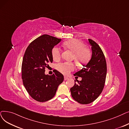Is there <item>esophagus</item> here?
Segmentation results:
<instances>
[{"label": "esophagus", "instance_id": "obj_1", "mask_svg": "<svg viewBox=\"0 0 129 129\" xmlns=\"http://www.w3.org/2000/svg\"><path fill=\"white\" fill-rule=\"evenodd\" d=\"M68 79H69V77H66V76H64V80H65V81H66V80H68Z\"/></svg>", "mask_w": 129, "mask_h": 129}]
</instances>
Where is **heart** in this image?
Wrapping results in <instances>:
<instances>
[{
  "label": "heart",
  "mask_w": 129,
  "mask_h": 129,
  "mask_svg": "<svg viewBox=\"0 0 129 129\" xmlns=\"http://www.w3.org/2000/svg\"><path fill=\"white\" fill-rule=\"evenodd\" d=\"M64 47L73 53L72 58L79 65L86 64L91 58V51L85 45L80 41L71 40L66 41L64 44ZM52 57L55 61H58L61 57V50L57 47H54L52 51ZM75 64L71 62H64L58 64L57 69L61 73L64 75L69 74L71 72L74 70Z\"/></svg>",
  "instance_id": "obj_1"
}]
</instances>
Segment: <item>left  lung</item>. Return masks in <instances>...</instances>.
I'll list each match as a JSON object with an SVG mask.
<instances>
[{"mask_svg": "<svg viewBox=\"0 0 129 129\" xmlns=\"http://www.w3.org/2000/svg\"><path fill=\"white\" fill-rule=\"evenodd\" d=\"M91 45L92 57L85 68L74 74L82 77V80L70 90L72 98L82 104L93 102L102 93L105 82L107 67L104 55L99 45L94 41L88 39Z\"/></svg>", "mask_w": 129, "mask_h": 129, "instance_id": "1", "label": "left lung"}]
</instances>
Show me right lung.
Here are the masks:
<instances>
[{
	"label": "right lung",
	"instance_id": "right-lung-1",
	"mask_svg": "<svg viewBox=\"0 0 129 129\" xmlns=\"http://www.w3.org/2000/svg\"><path fill=\"white\" fill-rule=\"evenodd\" d=\"M61 39L43 35L27 47L21 65V77L24 86L30 96L38 102L52 99L64 76L56 70L52 75L45 74L48 63L53 62L52 51Z\"/></svg>",
	"mask_w": 129,
	"mask_h": 129
}]
</instances>
